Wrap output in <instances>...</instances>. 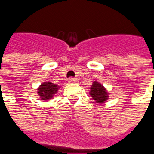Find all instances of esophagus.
Here are the masks:
<instances>
[{
    "label": "esophagus",
    "mask_w": 154,
    "mask_h": 154,
    "mask_svg": "<svg viewBox=\"0 0 154 154\" xmlns=\"http://www.w3.org/2000/svg\"><path fill=\"white\" fill-rule=\"evenodd\" d=\"M78 82V79L77 78H73V77H71L68 79V82L70 83H74V82Z\"/></svg>",
    "instance_id": "34e87169"
}]
</instances>
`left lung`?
<instances>
[{"label": "left lung", "instance_id": "obj_1", "mask_svg": "<svg viewBox=\"0 0 154 154\" xmlns=\"http://www.w3.org/2000/svg\"><path fill=\"white\" fill-rule=\"evenodd\" d=\"M90 96L97 103L102 104L109 99V93L107 90L100 82L94 81L90 87Z\"/></svg>", "mask_w": 154, "mask_h": 154}]
</instances>
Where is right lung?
Wrapping results in <instances>:
<instances>
[{
	"label": "right lung",
	"instance_id": "add662e5",
	"mask_svg": "<svg viewBox=\"0 0 154 154\" xmlns=\"http://www.w3.org/2000/svg\"><path fill=\"white\" fill-rule=\"evenodd\" d=\"M59 88L60 86L58 85L52 83L50 82H44L39 86L37 92L41 100H49L57 93Z\"/></svg>",
	"mask_w": 154,
	"mask_h": 154
}]
</instances>
